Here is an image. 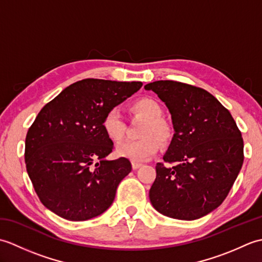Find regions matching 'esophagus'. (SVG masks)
<instances>
[{"mask_svg":"<svg viewBox=\"0 0 262 262\" xmlns=\"http://www.w3.org/2000/svg\"><path fill=\"white\" fill-rule=\"evenodd\" d=\"M143 164L142 163H140V162H134V161H133L132 162V166H133V169L134 170H136V169H138V168H141Z\"/></svg>","mask_w":262,"mask_h":262,"instance_id":"obj_1","label":"esophagus"}]
</instances>
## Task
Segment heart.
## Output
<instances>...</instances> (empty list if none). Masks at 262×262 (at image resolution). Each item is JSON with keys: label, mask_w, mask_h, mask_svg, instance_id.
Instances as JSON below:
<instances>
[{"label": "heart", "mask_w": 262, "mask_h": 262, "mask_svg": "<svg viewBox=\"0 0 262 262\" xmlns=\"http://www.w3.org/2000/svg\"><path fill=\"white\" fill-rule=\"evenodd\" d=\"M130 111L134 115L146 119V124L144 125L141 133V136L144 138L119 144L116 148V153L119 157L134 162H145L158 153L160 144L157 141L162 144L168 143L173 135V129L170 122L162 117V105L155 99L147 97L137 99L130 104ZM102 129L105 136L114 143L124 140L126 125L116 109L109 110L103 117Z\"/></svg>", "instance_id": "obj_1"}]
</instances>
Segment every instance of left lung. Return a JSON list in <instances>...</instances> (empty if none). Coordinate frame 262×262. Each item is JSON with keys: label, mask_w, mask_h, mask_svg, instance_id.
Wrapping results in <instances>:
<instances>
[{"label": "left lung", "mask_w": 262, "mask_h": 262, "mask_svg": "<svg viewBox=\"0 0 262 262\" xmlns=\"http://www.w3.org/2000/svg\"><path fill=\"white\" fill-rule=\"evenodd\" d=\"M145 90L168 107L174 135L149 200L159 213L192 221L224 202L243 164V138L230 111L202 88L177 81H155Z\"/></svg>", "instance_id": "8db88e82"}]
</instances>
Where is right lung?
I'll return each mask as SVG.
<instances>
[{
  "mask_svg": "<svg viewBox=\"0 0 262 262\" xmlns=\"http://www.w3.org/2000/svg\"><path fill=\"white\" fill-rule=\"evenodd\" d=\"M142 85L84 79L39 111L27 133L25 161L45 207L69 221L90 220L110 207L132 164L125 158L104 159L114 143L105 136L102 120Z\"/></svg>",
  "mask_w": 262,
  "mask_h": 262,
  "instance_id": "1",
  "label": "right lung"
}]
</instances>
